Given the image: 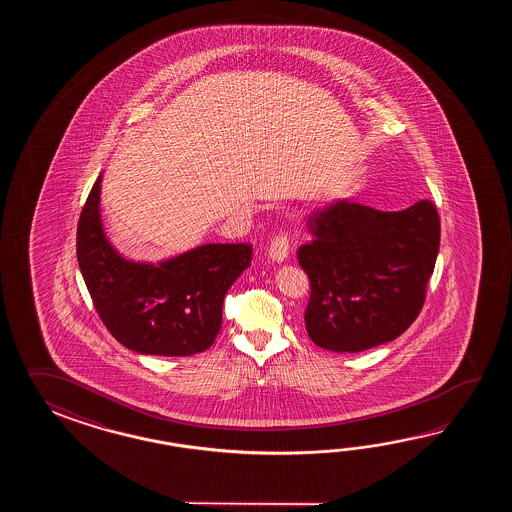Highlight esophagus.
I'll return each instance as SVG.
<instances>
[{"mask_svg": "<svg viewBox=\"0 0 512 512\" xmlns=\"http://www.w3.org/2000/svg\"><path fill=\"white\" fill-rule=\"evenodd\" d=\"M289 247H291V243H289V236L285 234V232H278L274 238L271 240V247H269V258L272 261H280L285 260L287 258V254H289Z\"/></svg>", "mask_w": 512, "mask_h": 512, "instance_id": "obj_1", "label": "esophagus"}]
</instances>
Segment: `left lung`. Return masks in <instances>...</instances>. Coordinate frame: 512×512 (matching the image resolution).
<instances>
[{
    "label": "left lung",
    "mask_w": 512,
    "mask_h": 512,
    "mask_svg": "<svg viewBox=\"0 0 512 512\" xmlns=\"http://www.w3.org/2000/svg\"><path fill=\"white\" fill-rule=\"evenodd\" d=\"M298 263L311 282L307 335L320 348L359 353L392 342L425 304L439 251L432 201L399 212L338 199L307 218Z\"/></svg>",
    "instance_id": "8db88e82"
}]
</instances>
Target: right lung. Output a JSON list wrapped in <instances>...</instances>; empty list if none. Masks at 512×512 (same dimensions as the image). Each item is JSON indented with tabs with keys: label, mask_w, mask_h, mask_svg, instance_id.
I'll return each instance as SVG.
<instances>
[{
	"label": "right lung",
	"mask_w": 512,
	"mask_h": 512,
	"mask_svg": "<svg viewBox=\"0 0 512 512\" xmlns=\"http://www.w3.org/2000/svg\"><path fill=\"white\" fill-rule=\"evenodd\" d=\"M100 183L78 219L77 258L100 320L124 348L188 357L214 344L223 298L252 260L249 243H207L159 263L126 260L100 218Z\"/></svg>",
	"instance_id": "add662e5"
}]
</instances>
